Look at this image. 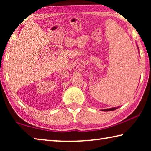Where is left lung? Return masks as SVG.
Instances as JSON below:
<instances>
[{"label": "left lung", "instance_id": "1", "mask_svg": "<svg viewBox=\"0 0 151 151\" xmlns=\"http://www.w3.org/2000/svg\"><path fill=\"white\" fill-rule=\"evenodd\" d=\"M137 48H138V49H139V47H138V46H137ZM119 107H112V108H110V109H103V110H101V111H114V110L117 109L119 108Z\"/></svg>", "mask_w": 151, "mask_h": 151}]
</instances>
